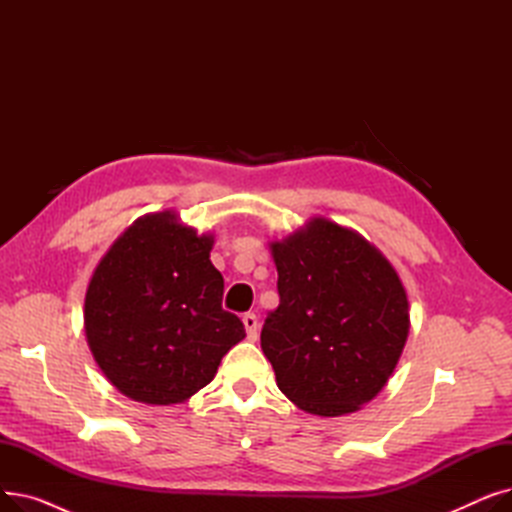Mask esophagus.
<instances>
[{
  "instance_id": "obj_1",
  "label": "esophagus",
  "mask_w": 512,
  "mask_h": 512,
  "mask_svg": "<svg viewBox=\"0 0 512 512\" xmlns=\"http://www.w3.org/2000/svg\"><path fill=\"white\" fill-rule=\"evenodd\" d=\"M242 324H245L247 338H249L251 342H255V340H257V334H259L257 315H255V313H245V315H242Z\"/></svg>"
}]
</instances>
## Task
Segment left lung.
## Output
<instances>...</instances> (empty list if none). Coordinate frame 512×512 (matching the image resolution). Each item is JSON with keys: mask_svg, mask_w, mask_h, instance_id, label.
I'll return each mask as SVG.
<instances>
[{"mask_svg": "<svg viewBox=\"0 0 512 512\" xmlns=\"http://www.w3.org/2000/svg\"><path fill=\"white\" fill-rule=\"evenodd\" d=\"M280 305L261 348L299 409L357 411L392 375L409 336V301L394 267L357 232L315 218L272 242Z\"/></svg>", "mask_w": 512, "mask_h": 512, "instance_id": "left-lung-1", "label": "left lung"}]
</instances>
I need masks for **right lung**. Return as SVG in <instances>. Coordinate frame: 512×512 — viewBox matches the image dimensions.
Instances as JSON below:
<instances>
[{
  "label": "right lung",
  "instance_id": "right-lung-1",
  "mask_svg": "<svg viewBox=\"0 0 512 512\" xmlns=\"http://www.w3.org/2000/svg\"><path fill=\"white\" fill-rule=\"evenodd\" d=\"M213 238L172 211L134 222L99 261L85 299L91 353L122 394L174 405L207 386L245 338L222 307L224 278L209 261Z\"/></svg>",
  "mask_w": 512,
  "mask_h": 512
}]
</instances>
